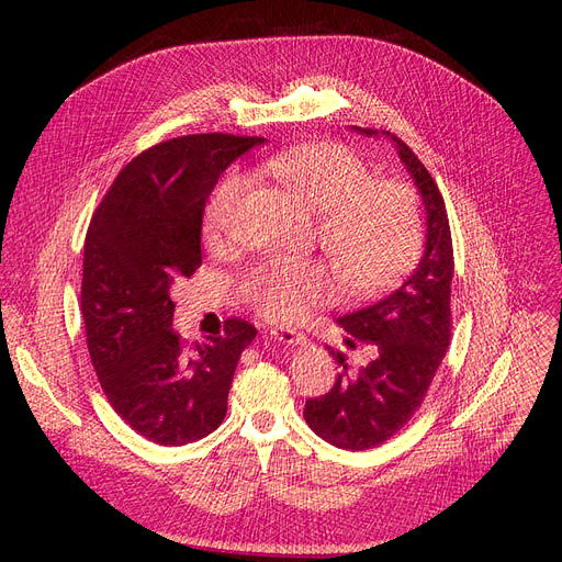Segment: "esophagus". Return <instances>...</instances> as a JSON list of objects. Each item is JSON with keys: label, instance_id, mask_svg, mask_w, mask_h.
Wrapping results in <instances>:
<instances>
[{"label": "esophagus", "instance_id": "1", "mask_svg": "<svg viewBox=\"0 0 562 562\" xmlns=\"http://www.w3.org/2000/svg\"><path fill=\"white\" fill-rule=\"evenodd\" d=\"M273 339L280 341V344H286V346H293V344H307V337L303 333H296V330H289V328H276L271 330Z\"/></svg>", "mask_w": 562, "mask_h": 562}]
</instances>
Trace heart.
<instances>
[{
	"instance_id": "1",
	"label": "heart",
	"mask_w": 562,
	"mask_h": 562,
	"mask_svg": "<svg viewBox=\"0 0 562 562\" xmlns=\"http://www.w3.org/2000/svg\"><path fill=\"white\" fill-rule=\"evenodd\" d=\"M261 170L316 214V244L339 286L352 299H373L415 269L426 244L417 191L382 177L337 143H307L273 155ZM248 177L227 172L204 210V241L225 246L239 229ZM328 273L318 261H269L250 278L248 301L266 316L291 321L326 301Z\"/></svg>"
}]
</instances>
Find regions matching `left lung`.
<instances>
[{
  "instance_id": "obj_1",
  "label": "left lung",
  "mask_w": 562,
  "mask_h": 562,
  "mask_svg": "<svg viewBox=\"0 0 562 562\" xmlns=\"http://www.w3.org/2000/svg\"><path fill=\"white\" fill-rule=\"evenodd\" d=\"M358 132L378 136V130ZM398 157L422 191L428 234L419 266L394 293L364 310L341 316L339 326L367 344L378 346V358L350 373L341 367L328 394L305 403V422L330 445L350 451L380 447L394 437L422 407L430 382L451 344V280L453 241L445 198L422 159L396 134Z\"/></svg>"
}]
</instances>
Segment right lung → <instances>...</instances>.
<instances>
[{"mask_svg":"<svg viewBox=\"0 0 562 562\" xmlns=\"http://www.w3.org/2000/svg\"><path fill=\"white\" fill-rule=\"evenodd\" d=\"M259 136L189 134L147 147L113 180L83 244L81 316L100 385L132 430L182 447L216 430L244 348L257 328L184 341L170 328L172 286L202 263L200 229L221 172Z\"/></svg>","mask_w":562,"mask_h":562,"instance_id":"obj_1","label":"right lung"}]
</instances>
